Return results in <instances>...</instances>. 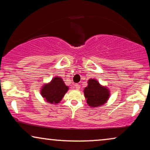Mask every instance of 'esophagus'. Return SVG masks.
Returning <instances> with one entry per match:
<instances>
[{
	"label": "esophagus",
	"mask_w": 150,
	"mask_h": 150,
	"mask_svg": "<svg viewBox=\"0 0 150 150\" xmlns=\"http://www.w3.org/2000/svg\"><path fill=\"white\" fill-rule=\"evenodd\" d=\"M74 87L76 88V89L79 90V89H80V87H81V86H80L79 84H76V85H74Z\"/></svg>",
	"instance_id": "obj_1"
}]
</instances>
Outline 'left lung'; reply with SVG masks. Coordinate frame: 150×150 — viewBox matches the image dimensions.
<instances>
[{"instance_id":"8db88e82","label":"left lung","mask_w":150,"mask_h":150,"mask_svg":"<svg viewBox=\"0 0 150 150\" xmlns=\"http://www.w3.org/2000/svg\"><path fill=\"white\" fill-rule=\"evenodd\" d=\"M84 93L87 104L91 107L102 105L109 98V91L100 85L95 79L88 81V86L84 89Z\"/></svg>"}]
</instances>
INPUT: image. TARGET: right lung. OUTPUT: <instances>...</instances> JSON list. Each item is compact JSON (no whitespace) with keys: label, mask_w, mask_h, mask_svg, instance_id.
<instances>
[{"label":"right lung","mask_w":150,"mask_h":150,"mask_svg":"<svg viewBox=\"0 0 150 150\" xmlns=\"http://www.w3.org/2000/svg\"><path fill=\"white\" fill-rule=\"evenodd\" d=\"M68 90V87L60 77H54L50 83L43 86L41 93L47 102L52 104H57Z\"/></svg>","instance_id":"obj_1"}]
</instances>
